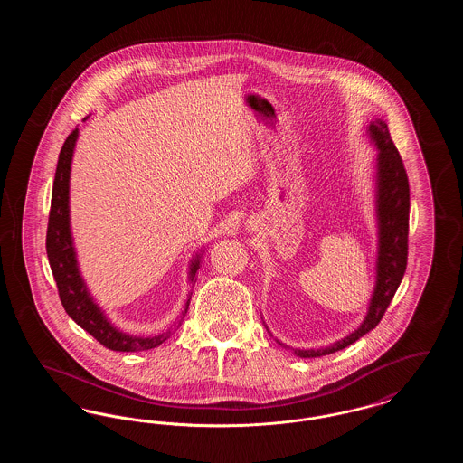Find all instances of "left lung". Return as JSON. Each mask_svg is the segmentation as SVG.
<instances>
[{"mask_svg": "<svg viewBox=\"0 0 463 463\" xmlns=\"http://www.w3.org/2000/svg\"><path fill=\"white\" fill-rule=\"evenodd\" d=\"M366 137L376 147L374 159V221H376V260L374 287L368 302V310L357 330L347 336L319 349H295L265 328L269 335L285 349H291L298 357H321L349 347L363 335L373 330L389 307L397 288L402 281L408 259V223H410V184L402 166V159L391 138L389 127L383 119L370 121Z\"/></svg>", "mask_w": 463, "mask_h": 463, "instance_id": "1", "label": "left lung"}]
</instances>
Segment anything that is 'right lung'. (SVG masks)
Here are the masks:
<instances>
[{"label": "right lung", "mask_w": 463, "mask_h": 463, "mask_svg": "<svg viewBox=\"0 0 463 463\" xmlns=\"http://www.w3.org/2000/svg\"><path fill=\"white\" fill-rule=\"evenodd\" d=\"M87 119L89 116L83 121ZM78 137H80V130L74 128L61 149L57 170H55V180H53V191H52L48 231H46V255H48V262L52 267L55 283L59 288L61 302L66 308L69 317L78 326L89 331L93 338H97V342H100L110 351L140 353V351L155 349L165 340H168L174 335V331L182 325L189 308L193 291L189 289L185 306L180 312V316L176 317L174 328L165 333L149 335V336L130 335L127 331L119 330L108 317L104 308L97 304V300L90 293L87 281L83 279L76 246H74V238H72V229H71V206H69L71 165H72V156H74ZM203 255H204V248L198 250V253H194L193 259L189 260V270H187L189 285L196 278Z\"/></svg>", "instance_id": "obj_1"}]
</instances>
